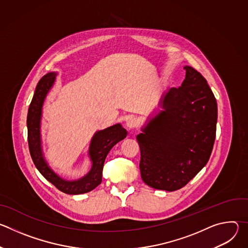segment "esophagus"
<instances>
[{
    "mask_svg": "<svg viewBox=\"0 0 248 248\" xmlns=\"http://www.w3.org/2000/svg\"><path fill=\"white\" fill-rule=\"evenodd\" d=\"M126 126L128 128H137L139 126V120L135 117H130L126 121Z\"/></svg>",
    "mask_w": 248,
    "mask_h": 248,
    "instance_id": "34e87169",
    "label": "esophagus"
}]
</instances>
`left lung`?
Listing matches in <instances>:
<instances>
[{"mask_svg":"<svg viewBox=\"0 0 248 248\" xmlns=\"http://www.w3.org/2000/svg\"><path fill=\"white\" fill-rule=\"evenodd\" d=\"M163 100L162 111L136 138L142 181L155 189L186 186L207 164L216 137L217 102L206 79L191 66Z\"/></svg>","mask_w":248,"mask_h":248,"instance_id":"1","label":"left lung"}]
</instances>
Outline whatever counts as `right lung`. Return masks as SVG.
<instances>
[{
  "label": "right lung",
  "mask_w": 248,
  "mask_h": 248,
  "mask_svg": "<svg viewBox=\"0 0 248 248\" xmlns=\"http://www.w3.org/2000/svg\"><path fill=\"white\" fill-rule=\"evenodd\" d=\"M56 74L49 73L38 82L29 105L27 114V139L32 161L44 178L59 190L66 194H82L93 190L102 182V172L106 157L119 141L126 136V130L116 124L98 131L92 138L89 154L92 169L85 178L77 182H67L58 176L45 163L40 146V119L44 99L55 81Z\"/></svg>",
  "instance_id": "1"
}]
</instances>
